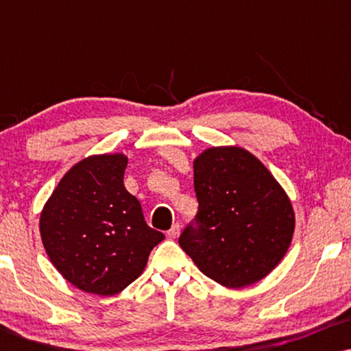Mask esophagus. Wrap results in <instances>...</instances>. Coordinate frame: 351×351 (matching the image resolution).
<instances>
[{
    "label": "esophagus",
    "instance_id": "esophagus-1",
    "mask_svg": "<svg viewBox=\"0 0 351 351\" xmlns=\"http://www.w3.org/2000/svg\"><path fill=\"white\" fill-rule=\"evenodd\" d=\"M179 234H180V225H172V228L169 230V232H167V238L169 239H177L179 238Z\"/></svg>",
    "mask_w": 351,
    "mask_h": 351
}]
</instances>
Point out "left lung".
Wrapping results in <instances>:
<instances>
[{
	"label": "left lung",
	"instance_id": "left-lung-1",
	"mask_svg": "<svg viewBox=\"0 0 351 351\" xmlns=\"http://www.w3.org/2000/svg\"><path fill=\"white\" fill-rule=\"evenodd\" d=\"M193 176L199 227L185 228L180 247L225 287L263 280L294 237L295 213L285 189L239 145L206 148L193 160Z\"/></svg>",
	"mask_w": 351,
	"mask_h": 351
}]
</instances>
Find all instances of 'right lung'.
I'll return each mask as SVG.
<instances>
[{
    "label": "right lung",
    "instance_id": "obj_1",
    "mask_svg": "<svg viewBox=\"0 0 351 351\" xmlns=\"http://www.w3.org/2000/svg\"><path fill=\"white\" fill-rule=\"evenodd\" d=\"M124 153L75 162L40 214L47 257L70 285L112 297L136 281L165 234L148 227L141 203L124 189Z\"/></svg>",
    "mask_w": 351,
    "mask_h": 351
}]
</instances>
